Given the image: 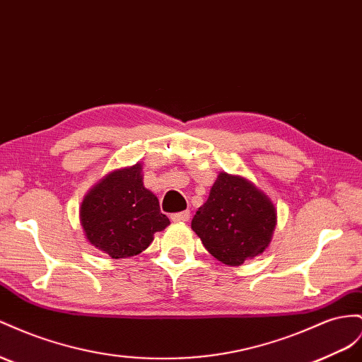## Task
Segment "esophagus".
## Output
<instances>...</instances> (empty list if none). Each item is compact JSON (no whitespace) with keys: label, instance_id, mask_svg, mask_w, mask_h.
<instances>
[{"label":"esophagus","instance_id":"esophagus-1","mask_svg":"<svg viewBox=\"0 0 362 362\" xmlns=\"http://www.w3.org/2000/svg\"><path fill=\"white\" fill-rule=\"evenodd\" d=\"M170 219L173 222H185L190 219V211L185 210V211H178V213H172L170 214Z\"/></svg>","mask_w":362,"mask_h":362}]
</instances>
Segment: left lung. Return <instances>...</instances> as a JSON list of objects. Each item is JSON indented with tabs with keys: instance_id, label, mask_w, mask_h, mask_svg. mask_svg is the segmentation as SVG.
Instances as JSON below:
<instances>
[{
	"instance_id": "left-lung-1",
	"label": "left lung",
	"mask_w": 362,
	"mask_h": 362,
	"mask_svg": "<svg viewBox=\"0 0 362 362\" xmlns=\"http://www.w3.org/2000/svg\"><path fill=\"white\" fill-rule=\"evenodd\" d=\"M276 227V209L267 194L242 177L219 173L192 228L219 262L242 265L265 251Z\"/></svg>"
}]
</instances>
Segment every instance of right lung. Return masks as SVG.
Listing matches in <instances>:
<instances>
[{
	"instance_id": "add662e5",
	"label": "right lung",
	"mask_w": 362,
	"mask_h": 362,
	"mask_svg": "<svg viewBox=\"0 0 362 362\" xmlns=\"http://www.w3.org/2000/svg\"><path fill=\"white\" fill-rule=\"evenodd\" d=\"M86 239L112 259L136 256L170 221L158 198L144 189L141 164L115 170L91 189L81 207Z\"/></svg>"
}]
</instances>
